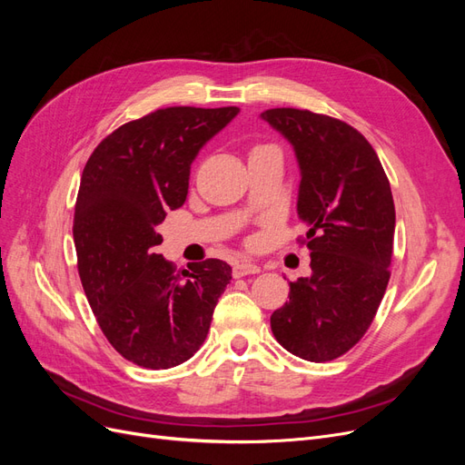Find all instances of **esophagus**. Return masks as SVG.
Instances as JSON below:
<instances>
[{
    "label": "esophagus",
    "mask_w": 465,
    "mask_h": 465,
    "mask_svg": "<svg viewBox=\"0 0 465 465\" xmlns=\"http://www.w3.org/2000/svg\"><path fill=\"white\" fill-rule=\"evenodd\" d=\"M262 267L252 262V260H241L234 263V277H242V275H252V273H260Z\"/></svg>",
    "instance_id": "34e87169"
}]
</instances>
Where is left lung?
Masks as SVG:
<instances>
[{
  "mask_svg": "<svg viewBox=\"0 0 465 465\" xmlns=\"http://www.w3.org/2000/svg\"><path fill=\"white\" fill-rule=\"evenodd\" d=\"M262 120L294 149L312 267L291 283L272 331L292 355L331 361L369 330L388 287L396 231L390 182L372 145L341 120L297 108L265 110Z\"/></svg>",
  "mask_w": 465,
  "mask_h": 465,
  "instance_id": "8db88e82",
  "label": "left lung"
}]
</instances>
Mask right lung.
<instances>
[{
	"label": "right lung",
	"mask_w": 465,
	"mask_h": 465,
	"mask_svg": "<svg viewBox=\"0 0 465 465\" xmlns=\"http://www.w3.org/2000/svg\"><path fill=\"white\" fill-rule=\"evenodd\" d=\"M238 112L154 110L104 137L83 168L74 219L79 277L106 340L137 367L188 361L232 279L231 265L213 258L176 273L154 246L166 211L186 202L192 163Z\"/></svg>",
	"instance_id": "add662e5"
}]
</instances>
